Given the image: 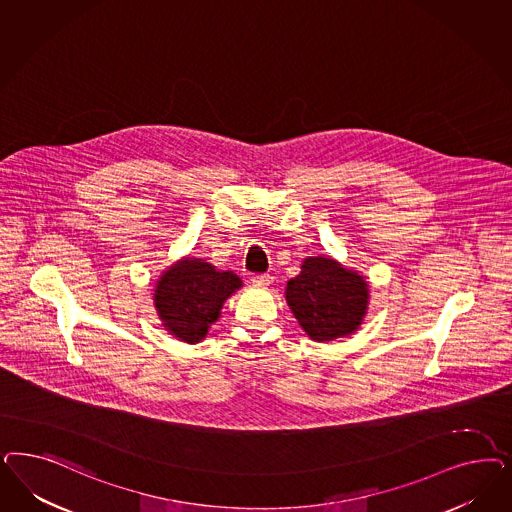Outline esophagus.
<instances>
[{
  "instance_id": "1",
  "label": "esophagus",
  "mask_w": 512,
  "mask_h": 512,
  "mask_svg": "<svg viewBox=\"0 0 512 512\" xmlns=\"http://www.w3.org/2000/svg\"><path fill=\"white\" fill-rule=\"evenodd\" d=\"M252 284L254 286H269L271 284V277L269 275H254L252 277Z\"/></svg>"
}]
</instances>
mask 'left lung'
<instances>
[{
  "label": "left lung",
  "mask_w": 512,
  "mask_h": 512,
  "mask_svg": "<svg viewBox=\"0 0 512 512\" xmlns=\"http://www.w3.org/2000/svg\"><path fill=\"white\" fill-rule=\"evenodd\" d=\"M284 297L307 337L330 343L360 330L369 309V282L331 256H307Z\"/></svg>",
  "instance_id": "obj_1"
}]
</instances>
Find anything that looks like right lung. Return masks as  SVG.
<instances>
[{
  "label": "right lung",
  "mask_w": 512,
  "mask_h": 512,
  "mask_svg": "<svg viewBox=\"0 0 512 512\" xmlns=\"http://www.w3.org/2000/svg\"><path fill=\"white\" fill-rule=\"evenodd\" d=\"M241 286L243 281L233 271H220L201 258L182 256L156 281L154 309L169 335L196 345L220 318L226 299Z\"/></svg>",
  "instance_id": "obj_1"
}]
</instances>
